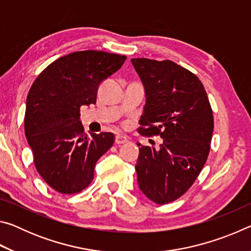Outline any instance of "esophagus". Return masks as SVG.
Returning <instances> with one entry per match:
<instances>
[{
  "mask_svg": "<svg viewBox=\"0 0 251 251\" xmlns=\"http://www.w3.org/2000/svg\"><path fill=\"white\" fill-rule=\"evenodd\" d=\"M125 143H127V138L125 136L117 135L115 137V144H117V145H122V144H125Z\"/></svg>",
  "mask_w": 251,
  "mask_h": 251,
  "instance_id": "esophagus-1",
  "label": "esophagus"
}]
</instances>
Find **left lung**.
<instances>
[{"instance_id":"left-lung-1","label":"left lung","mask_w":251,"mask_h":251,"mask_svg":"<svg viewBox=\"0 0 251 251\" xmlns=\"http://www.w3.org/2000/svg\"><path fill=\"white\" fill-rule=\"evenodd\" d=\"M145 87L146 104L138 133L160 136L159 150L141 146L137 165L139 189L159 205L188 190L210 151L214 116L202 83L172 61L131 58Z\"/></svg>"}]
</instances>
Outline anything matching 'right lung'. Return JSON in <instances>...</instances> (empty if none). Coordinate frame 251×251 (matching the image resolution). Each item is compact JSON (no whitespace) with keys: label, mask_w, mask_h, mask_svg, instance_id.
<instances>
[{"label":"right lung","mask_w":251,"mask_h":251,"mask_svg":"<svg viewBox=\"0 0 251 251\" xmlns=\"http://www.w3.org/2000/svg\"><path fill=\"white\" fill-rule=\"evenodd\" d=\"M125 55L79 50L46 67L26 99L24 129L36 171L61 194H76L91 184L96 161L113 146L112 133L84 134L82 106L96 103L100 84L115 73Z\"/></svg>","instance_id":"1"}]
</instances>
